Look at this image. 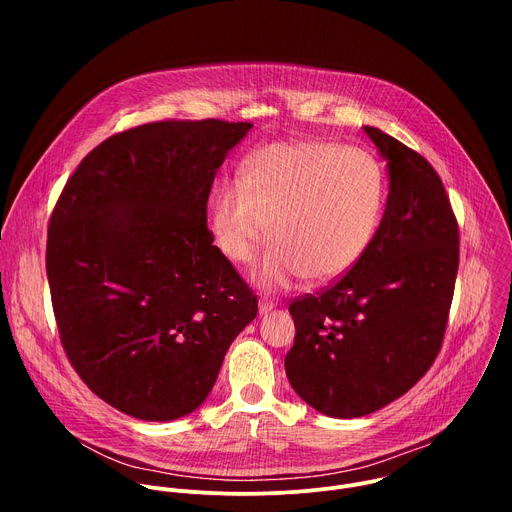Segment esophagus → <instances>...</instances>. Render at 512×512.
<instances>
[{"mask_svg": "<svg viewBox=\"0 0 512 512\" xmlns=\"http://www.w3.org/2000/svg\"><path fill=\"white\" fill-rule=\"evenodd\" d=\"M273 310V302L267 300V298H261L259 300V314H269Z\"/></svg>", "mask_w": 512, "mask_h": 512, "instance_id": "esophagus-1", "label": "esophagus"}]
</instances>
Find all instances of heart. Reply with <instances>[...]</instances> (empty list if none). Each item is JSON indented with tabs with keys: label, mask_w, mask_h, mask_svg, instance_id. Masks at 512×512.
I'll return each instance as SVG.
<instances>
[{
	"label": "heart",
	"mask_w": 512,
	"mask_h": 512,
	"mask_svg": "<svg viewBox=\"0 0 512 512\" xmlns=\"http://www.w3.org/2000/svg\"><path fill=\"white\" fill-rule=\"evenodd\" d=\"M387 200L381 162L364 150L316 139L279 141L255 150L237 182L210 202V235L229 261L247 263L273 241L253 277L281 289L306 275L328 283L369 251Z\"/></svg>",
	"instance_id": "b5f03b06"
}]
</instances>
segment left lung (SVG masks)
<instances>
[{"label":"left lung","mask_w":512,"mask_h":512,"mask_svg":"<svg viewBox=\"0 0 512 512\" xmlns=\"http://www.w3.org/2000/svg\"><path fill=\"white\" fill-rule=\"evenodd\" d=\"M389 168L383 221L364 257L316 296L289 304L294 391L324 415H369L405 395L442 348L460 263L458 221L433 166L364 127Z\"/></svg>","instance_id":"8db88e82"}]
</instances>
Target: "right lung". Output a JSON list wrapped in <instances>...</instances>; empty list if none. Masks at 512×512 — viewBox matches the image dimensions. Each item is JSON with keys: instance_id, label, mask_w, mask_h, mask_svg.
Wrapping results in <instances>:
<instances>
[{"instance_id": "add662e5", "label": "right lung", "mask_w": 512, "mask_h": 512, "mask_svg": "<svg viewBox=\"0 0 512 512\" xmlns=\"http://www.w3.org/2000/svg\"><path fill=\"white\" fill-rule=\"evenodd\" d=\"M251 123L166 119L89 152L50 214L46 275L62 348L83 383L145 421L210 393L257 296L212 245L214 176Z\"/></svg>"}]
</instances>
